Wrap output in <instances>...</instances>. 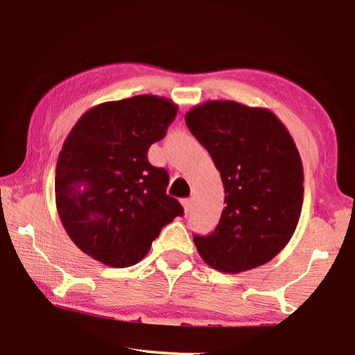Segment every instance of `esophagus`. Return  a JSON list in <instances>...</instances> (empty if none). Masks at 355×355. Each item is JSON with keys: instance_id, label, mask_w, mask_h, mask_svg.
Here are the masks:
<instances>
[{"instance_id": "1", "label": "esophagus", "mask_w": 355, "mask_h": 355, "mask_svg": "<svg viewBox=\"0 0 355 355\" xmlns=\"http://www.w3.org/2000/svg\"><path fill=\"white\" fill-rule=\"evenodd\" d=\"M182 205L184 208V213L189 214L191 213V208H192V199H183L182 200Z\"/></svg>"}]
</instances>
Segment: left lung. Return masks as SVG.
Instances as JSON below:
<instances>
[{
	"label": "left lung",
	"instance_id": "8db88e82",
	"mask_svg": "<svg viewBox=\"0 0 355 355\" xmlns=\"http://www.w3.org/2000/svg\"><path fill=\"white\" fill-rule=\"evenodd\" d=\"M186 125L220 172L225 207L214 232L194 235L208 266L243 272L271 261L290 241L304 199V169L285 125L264 107L214 100Z\"/></svg>",
	"mask_w": 355,
	"mask_h": 355
}]
</instances>
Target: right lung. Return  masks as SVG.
<instances>
[{"label":"right lung","instance_id":"obj_1","mask_svg":"<svg viewBox=\"0 0 355 355\" xmlns=\"http://www.w3.org/2000/svg\"><path fill=\"white\" fill-rule=\"evenodd\" d=\"M177 110L167 98L136 95L94 106L71 128L56 164V207L84 254L112 268L133 266L183 214L166 194L169 173L147 158Z\"/></svg>","mask_w":355,"mask_h":355}]
</instances>
